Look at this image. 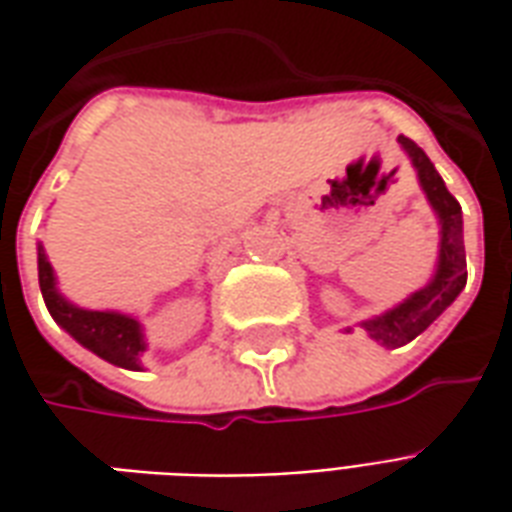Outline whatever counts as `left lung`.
<instances>
[{
    "mask_svg": "<svg viewBox=\"0 0 512 512\" xmlns=\"http://www.w3.org/2000/svg\"><path fill=\"white\" fill-rule=\"evenodd\" d=\"M397 142L403 147V153L411 158V167L417 169L419 186H422L430 208H433L436 219H439V260H436V271H433V277L428 279L425 288L414 290L408 299L395 304L392 310L373 315V318L359 323L367 332V337L373 343L384 345V348H400V345L411 343L466 288V252H463L461 205L447 191L441 175L430 164V158L425 156V150L417 142H411L408 136H397Z\"/></svg>",
    "mask_w": 512,
    "mask_h": 512,
    "instance_id": "left-lung-1",
    "label": "left lung"
}]
</instances>
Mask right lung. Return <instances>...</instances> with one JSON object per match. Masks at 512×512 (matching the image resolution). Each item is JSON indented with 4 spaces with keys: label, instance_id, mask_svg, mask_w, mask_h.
Instances as JSON below:
<instances>
[{
    "label": "right lung",
    "instance_id": "1",
    "mask_svg": "<svg viewBox=\"0 0 512 512\" xmlns=\"http://www.w3.org/2000/svg\"><path fill=\"white\" fill-rule=\"evenodd\" d=\"M38 282L51 318L71 334L76 343L106 359L109 365L142 370V354L147 351L142 323L126 312L84 310L79 304L65 299L57 288V277H54V268H51L43 244H38Z\"/></svg>",
    "mask_w": 512,
    "mask_h": 512
}]
</instances>
